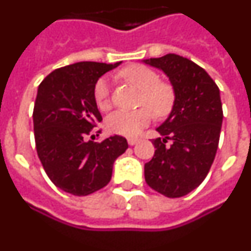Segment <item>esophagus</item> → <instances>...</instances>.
I'll use <instances>...</instances> for the list:
<instances>
[{
	"label": "esophagus",
	"instance_id": "1",
	"mask_svg": "<svg viewBox=\"0 0 251 251\" xmlns=\"http://www.w3.org/2000/svg\"><path fill=\"white\" fill-rule=\"evenodd\" d=\"M138 142V138H128V143H129L130 146H134Z\"/></svg>",
	"mask_w": 251,
	"mask_h": 251
}]
</instances>
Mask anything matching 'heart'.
<instances>
[{"label":"heart","instance_id":"b5f03b06","mask_svg":"<svg viewBox=\"0 0 251 251\" xmlns=\"http://www.w3.org/2000/svg\"><path fill=\"white\" fill-rule=\"evenodd\" d=\"M119 76L141 90L139 105L137 110H119L110 114L105 121L108 132L122 136H136L152 121L153 113L163 117L172 109L175 92L172 85L159 81V75L153 69L141 64H134L119 72ZM94 101L101 112L110 109V88L106 79H99L94 86ZM153 112H152L151 110Z\"/></svg>","mask_w":251,"mask_h":251}]
</instances>
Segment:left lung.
I'll return each mask as SVG.
<instances>
[{
	"mask_svg": "<svg viewBox=\"0 0 251 251\" xmlns=\"http://www.w3.org/2000/svg\"><path fill=\"white\" fill-rule=\"evenodd\" d=\"M143 61L161 69L175 92L172 110L157 128L161 137L152 141L156 151L145 165L146 182L166 197H182L201 185L216 156L224 118L220 90L201 66L183 56Z\"/></svg>",
	"mask_w": 251,
	"mask_h": 251,
	"instance_id": "left-lung-1",
	"label": "left lung"
}]
</instances>
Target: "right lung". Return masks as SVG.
Wrapping results in <instances>:
<instances>
[{"label": "right lung", "instance_id": "right-lung-1", "mask_svg": "<svg viewBox=\"0 0 251 251\" xmlns=\"http://www.w3.org/2000/svg\"><path fill=\"white\" fill-rule=\"evenodd\" d=\"M119 64L75 63L54 70L39 85L32 114L37 156L51 182L68 194L86 196L108 185L113 163L128 148L122 136L85 141L101 122L95 84Z\"/></svg>", "mask_w": 251, "mask_h": 251}]
</instances>
